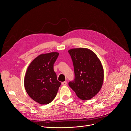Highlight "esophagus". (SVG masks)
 Wrapping results in <instances>:
<instances>
[{"label":"esophagus","mask_w":131,"mask_h":131,"mask_svg":"<svg viewBox=\"0 0 131 131\" xmlns=\"http://www.w3.org/2000/svg\"><path fill=\"white\" fill-rule=\"evenodd\" d=\"M67 82L66 81H64V82H63L62 83V85L63 86H66V85H67Z\"/></svg>","instance_id":"1"}]
</instances>
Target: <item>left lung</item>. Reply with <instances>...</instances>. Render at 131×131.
I'll list each match as a JSON object with an SVG mask.
<instances>
[{
  "instance_id": "1",
  "label": "left lung",
  "mask_w": 131,
  "mask_h": 131,
  "mask_svg": "<svg viewBox=\"0 0 131 131\" xmlns=\"http://www.w3.org/2000/svg\"><path fill=\"white\" fill-rule=\"evenodd\" d=\"M74 66L75 78L69 86L83 100L95 96L101 90L104 80V70L100 59L93 51L85 48L68 50Z\"/></svg>"
}]
</instances>
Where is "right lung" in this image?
I'll return each mask as SVG.
<instances>
[{"instance_id":"1","label":"right lung","mask_w":131,"mask_h":131,"mask_svg":"<svg viewBox=\"0 0 131 131\" xmlns=\"http://www.w3.org/2000/svg\"><path fill=\"white\" fill-rule=\"evenodd\" d=\"M59 55L57 52L41 54L28 66L24 78V86L28 95L44 105L56 97L61 83L57 80L54 64Z\"/></svg>"}]
</instances>
